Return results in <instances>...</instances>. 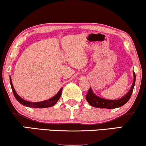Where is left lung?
<instances>
[{"label":"left lung","mask_w":146,"mask_h":146,"mask_svg":"<svg viewBox=\"0 0 146 146\" xmlns=\"http://www.w3.org/2000/svg\"><path fill=\"white\" fill-rule=\"evenodd\" d=\"M133 75H134V81L133 83L131 86V89L129 91V92L126 94L125 96L121 98L120 99L117 100H107L100 98L99 96H96L94 93L92 92V89L90 88L88 90L86 96V99L90 105L92 107L97 108H107V109H115L117 108H120V107L124 105L125 103L128 102V101L131 98V94H132L133 88H134V86L135 84V73L133 72Z\"/></svg>","instance_id":"left-lung-1"}]
</instances>
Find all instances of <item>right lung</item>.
Masks as SVG:
<instances>
[{"label": "right lung", "instance_id": "1", "mask_svg": "<svg viewBox=\"0 0 146 146\" xmlns=\"http://www.w3.org/2000/svg\"><path fill=\"white\" fill-rule=\"evenodd\" d=\"M10 83H11V86L12 91H13V95L15 96V99H17V101L19 102V103H21V104L24 105V106L29 107V108H50V107L54 106V105L57 103V101H58V99L60 97L61 94H62V88L59 90V92L57 93V94L54 96V97L51 98L49 100H47V101H41V102H33V103H31V102L25 101V100L22 99V98L20 97L18 94H17L16 92H15V90H14V88L13 86V84H12L11 82V79L10 78Z\"/></svg>", "mask_w": 146, "mask_h": 146}]
</instances>
